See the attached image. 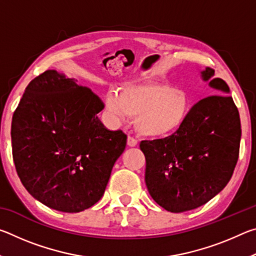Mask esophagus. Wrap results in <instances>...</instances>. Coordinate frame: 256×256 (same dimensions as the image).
Segmentation results:
<instances>
[{"label":"esophagus","instance_id":"esophagus-1","mask_svg":"<svg viewBox=\"0 0 256 256\" xmlns=\"http://www.w3.org/2000/svg\"><path fill=\"white\" fill-rule=\"evenodd\" d=\"M138 144V140L133 136H128V146H136Z\"/></svg>","mask_w":256,"mask_h":256}]
</instances>
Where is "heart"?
I'll use <instances>...</instances> for the list:
<instances>
[{"instance_id": "b5f03b06", "label": "heart", "mask_w": 256, "mask_h": 256, "mask_svg": "<svg viewBox=\"0 0 256 256\" xmlns=\"http://www.w3.org/2000/svg\"><path fill=\"white\" fill-rule=\"evenodd\" d=\"M106 107L118 118L136 116V126L141 134L159 138L175 132L190 110L188 92L158 82L126 84L120 92L106 96Z\"/></svg>"}]
</instances>
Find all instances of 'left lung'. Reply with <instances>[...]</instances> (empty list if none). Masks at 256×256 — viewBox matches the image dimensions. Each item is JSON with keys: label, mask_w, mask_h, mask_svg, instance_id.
<instances>
[{"label": "left lung", "mask_w": 256, "mask_h": 256, "mask_svg": "<svg viewBox=\"0 0 256 256\" xmlns=\"http://www.w3.org/2000/svg\"><path fill=\"white\" fill-rule=\"evenodd\" d=\"M201 74L214 94L190 108L172 136L140 144L150 196L175 214L196 209L216 196L230 180L240 154V112L229 86L214 78L211 68Z\"/></svg>", "instance_id": "left-lung-1"}]
</instances>
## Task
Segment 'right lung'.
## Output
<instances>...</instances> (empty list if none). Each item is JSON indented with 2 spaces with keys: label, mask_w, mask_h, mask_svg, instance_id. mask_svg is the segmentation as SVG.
I'll return each mask as SVG.
<instances>
[{
  "label": "right lung",
  "mask_w": 256,
  "mask_h": 256,
  "mask_svg": "<svg viewBox=\"0 0 256 256\" xmlns=\"http://www.w3.org/2000/svg\"><path fill=\"white\" fill-rule=\"evenodd\" d=\"M104 102L55 70L30 81L14 112L12 156L21 183L50 209L80 212L104 196L126 134L98 118Z\"/></svg>",
  "instance_id": "right-lung-1"
}]
</instances>
